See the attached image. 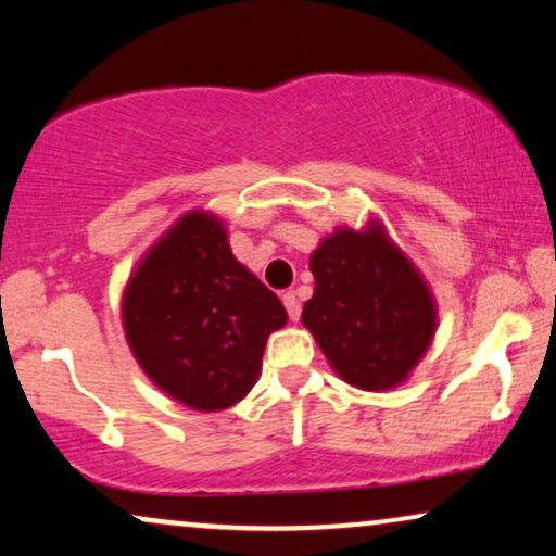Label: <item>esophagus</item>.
<instances>
[{
    "mask_svg": "<svg viewBox=\"0 0 556 556\" xmlns=\"http://www.w3.org/2000/svg\"><path fill=\"white\" fill-rule=\"evenodd\" d=\"M282 303H285V308H287V316H290L292 321H298L300 311H303V308H300V300H298L295 292H285Z\"/></svg>",
    "mask_w": 556,
    "mask_h": 556,
    "instance_id": "34e87169",
    "label": "esophagus"
}]
</instances>
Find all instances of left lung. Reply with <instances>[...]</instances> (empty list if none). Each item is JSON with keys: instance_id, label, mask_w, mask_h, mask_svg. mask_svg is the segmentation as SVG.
<instances>
[{"instance_id": "obj_1", "label": "left lung", "mask_w": 556, "mask_h": 556, "mask_svg": "<svg viewBox=\"0 0 556 556\" xmlns=\"http://www.w3.org/2000/svg\"><path fill=\"white\" fill-rule=\"evenodd\" d=\"M303 324L348 384L397 387L431 344L437 308L420 274L381 232L340 229L311 256Z\"/></svg>"}]
</instances>
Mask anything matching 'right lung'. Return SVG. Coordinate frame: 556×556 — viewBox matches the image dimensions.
Segmentation results:
<instances>
[{"instance_id": "obj_1", "label": "right lung", "mask_w": 556, "mask_h": 556, "mask_svg": "<svg viewBox=\"0 0 556 556\" xmlns=\"http://www.w3.org/2000/svg\"><path fill=\"white\" fill-rule=\"evenodd\" d=\"M123 321L149 379L182 405L214 413L256 384L266 340L287 311L232 256L222 222L190 212L140 261Z\"/></svg>"}]
</instances>
